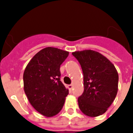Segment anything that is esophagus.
Returning a JSON list of instances; mask_svg holds the SVG:
<instances>
[{"label": "esophagus", "mask_w": 133, "mask_h": 133, "mask_svg": "<svg viewBox=\"0 0 133 133\" xmlns=\"http://www.w3.org/2000/svg\"><path fill=\"white\" fill-rule=\"evenodd\" d=\"M68 88L69 91H70V92H72V91L73 85H72V84H70V85H68Z\"/></svg>", "instance_id": "esophagus-1"}]
</instances>
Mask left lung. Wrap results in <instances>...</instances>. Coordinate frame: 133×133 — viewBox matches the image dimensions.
Here are the masks:
<instances>
[{"instance_id":"obj_1","label":"left lung","mask_w":133,"mask_h":133,"mask_svg":"<svg viewBox=\"0 0 133 133\" xmlns=\"http://www.w3.org/2000/svg\"><path fill=\"white\" fill-rule=\"evenodd\" d=\"M72 54L81 65L83 74L84 90L78 98L79 108L89 117L101 115L110 106L117 93V71L99 52L87 50Z\"/></svg>"}]
</instances>
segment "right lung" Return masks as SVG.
<instances>
[{
  "label": "right lung",
  "instance_id": "obj_1",
  "mask_svg": "<svg viewBox=\"0 0 133 133\" xmlns=\"http://www.w3.org/2000/svg\"><path fill=\"white\" fill-rule=\"evenodd\" d=\"M68 54L58 48H45L34 55L24 71L28 100L36 111L48 117L61 110L69 93L60 79V66Z\"/></svg>",
  "mask_w": 133,
  "mask_h": 133
}]
</instances>
